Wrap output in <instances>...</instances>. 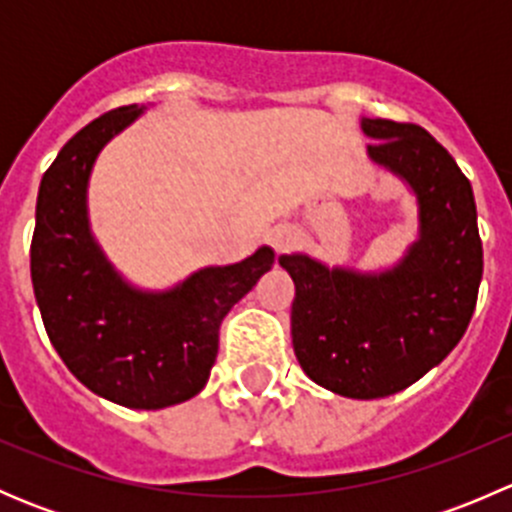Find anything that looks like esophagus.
Returning <instances> with one entry per match:
<instances>
[{
  "label": "esophagus",
  "instance_id": "esophagus-1",
  "mask_svg": "<svg viewBox=\"0 0 512 512\" xmlns=\"http://www.w3.org/2000/svg\"><path fill=\"white\" fill-rule=\"evenodd\" d=\"M294 240H297V237H294V232L285 225L275 227V230L270 232V245L275 247V252H287L289 247L294 245Z\"/></svg>",
  "mask_w": 512,
  "mask_h": 512
}]
</instances>
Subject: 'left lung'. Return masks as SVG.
Masks as SVG:
<instances>
[{
  "instance_id": "obj_1",
  "label": "left lung",
  "mask_w": 512,
  "mask_h": 512,
  "mask_svg": "<svg viewBox=\"0 0 512 512\" xmlns=\"http://www.w3.org/2000/svg\"><path fill=\"white\" fill-rule=\"evenodd\" d=\"M369 158L416 195L418 240L384 272L282 255L294 282L292 344L314 384L349 399L406 389L461 342L483 277L473 188L451 153L416 123L361 118Z\"/></svg>"
}]
</instances>
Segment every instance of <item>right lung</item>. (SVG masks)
Masks as SVG:
<instances>
[{
    "label": "right lung",
    "mask_w": 512,
    "mask_h": 512,
    "mask_svg": "<svg viewBox=\"0 0 512 512\" xmlns=\"http://www.w3.org/2000/svg\"><path fill=\"white\" fill-rule=\"evenodd\" d=\"M143 113L123 106L81 128L36 198L32 285L46 334L71 374L128 409H165L208 384L225 314L272 270L275 252L205 267L165 292L128 285L91 235L86 188L101 148Z\"/></svg>",
    "instance_id": "right-lung-1"
}]
</instances>
